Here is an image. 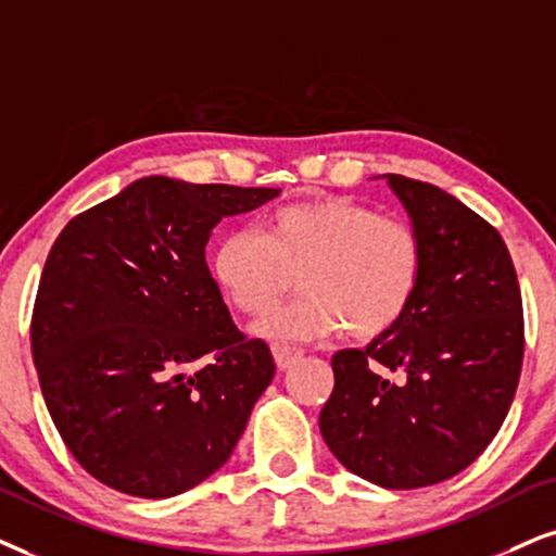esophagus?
Instances as JSON below:
<instances>
[{
	"mask_svg": "<svg viewBox=\"0 0 556 556\" xmlns=\"http://www.w3.org/2000/svg\"><path fill=\"white\" fill-rule=\"evenodd\" d=\"M271 354H274V362H277V367L279 369H287V367H292V364L300 359L302 351L300 349H292V346H285V343H274Z\"/></svg>",
	"mask_w": 556,
	"mask_h": 556,
	"instance_id": "1",
	"label": "esophagus"
}]
</instances>
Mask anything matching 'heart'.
Masks as SVG:
<instances>
[{"instance_id": "1", "label": "heart", "mask_w": 556, "mask_h": 556, "mask_svg": "<svg viewBox=\"0 0 556 556\" xmlns=\"http://www.w3.org/2000/svg\"><path fill=\"white\" fill-rule=\"evenodd\" d=\"M298 302L258 323L271 341H318L349 330L377 339L407 313L424 274V245L410 223L349 197L277 207L258 230H230L215 243L210 271L236 311L269 313L300 271Z\"/></svg>"}]
</instances>
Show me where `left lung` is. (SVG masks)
<instances>
[{
	"label": "left lung",
	"instance_id": "obj_1",
	"mask_svg": "<svg viewBox=\"0 0 556 556\" xmlns=\"http://www.w3.org/2000/svg\"><path fill=\"white\" fill-rule=\"evenodd\" d=\"M388 181L420 236L424 274L395 328L333 354L320 433L354 475L416 490L459 475L501 431L521 377L523 302L484 217L428 181Z\"/></svg>",
	"mask_w": 556,
	"mask_h": 556
}]
</instances>
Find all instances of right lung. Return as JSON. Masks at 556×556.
Returning a JSON list of instances; mask_svg holds the SVG:
<instances>
[{
  "label": "right lung",
  "instance_id": "add662e5",
  "mask_svg": "<svg viewBox=\"0 0 556 556\" xmlns=\"http://www.w3.org/2000/svg\"><path fill=\"white\" fill-rule=\"evenodd\" d=\"M279 189L143 177L55 238L30 346L48 413L87 472L136 497H172L233 454L274 377L210 277L223 217Z\"/></svg>",
  "mask_w": 556,
  "mask_h": 556
}]
</instances>
